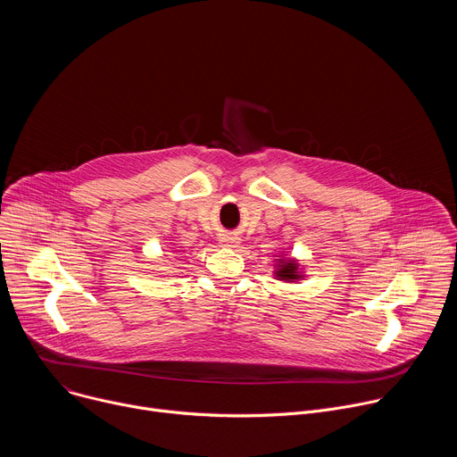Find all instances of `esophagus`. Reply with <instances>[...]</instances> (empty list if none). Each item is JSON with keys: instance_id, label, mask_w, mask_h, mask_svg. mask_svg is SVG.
<instances>
[{"instance_id": "1", "label": "esophagus", "mask_w": 457, "mask_h": 457, "mask_svg": "<svg viewBox=\"0 0 457 457\" xmlns=\"http://www.w3.org/2000/svg\"><path fill=\"white\" fill-rule=\"evenodd\" d=\"M224 245H229V247H235L238 244V238L233 237V235H224L222 240H220Z\"/></svg>"}]
</instances>
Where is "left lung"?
Masks as SVG:
<instances>
[{
  "mask_svg": "<svg viewBox=\"0 0 457 457\" xmlns=\"http://www.w3.org/2000/svg\"><path fill=\"white\" fill-rule=\"evenodd\" d=\"M277 260V270H275V277L278 280H284V282H296V280H302L303 275L300 271V266H298V260L295 258H287V256H282V258H275Z\"/></svg>",
  "mask_w": 457,
  "mask_h": 457,
  "instance_id": "obj_1",
  "label": "left lung"
}]
</instances>
